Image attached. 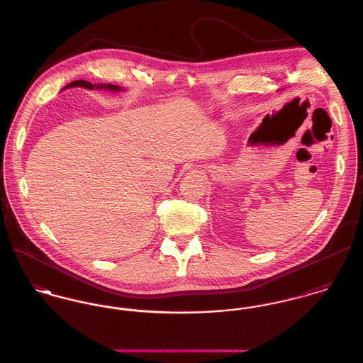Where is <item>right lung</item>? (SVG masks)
<instances>
[{
    "mask_svg": "<svg viewBox=\"0 0 363 363\" xmlns=\"http://www.w3.org/2000/svg\"><path fill=\"white\" fill-rule=\"evenodd\" d=\"M69 86H84V88H88V89H94V85L88 81H84V79H78V81H73L70 82L66 88ZM96 88H106V89H111V91H120V88L117 85H111V84H107V85H96Z\"/></svg>",
    "mask_w": 363,
    "mask_h": 363,
    "instance_id": "right-lung-1",
    "label": "right lung"
}]
</instances>
